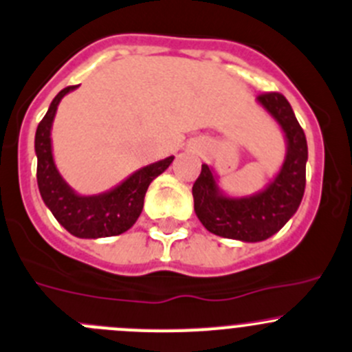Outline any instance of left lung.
I'll return each mask as SVG.
<instances>
[{"label":"left lung","instance_id":"obj_1","mask_svg":"<svg viewBox=\"0 0 352 352\" xmlns=\"http://www.w3.org/2000/svg\"><path fill=\"white\" fill-rule=\"evenodd\" d=\"M282 129L285 138L284 163L265 189L251 196L232 197L218 186V177L204 163L192 186L194 211L211 234L242 242H259L277 234L301 204L306 186L308 144L292 107L282 94L256 98Z\"/></svg>","mask_w":352,"mask_h":352}]
</instances>
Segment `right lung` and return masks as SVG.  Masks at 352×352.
<instances>
[{"instance_id": "right-lung-1", "label": "right lung", "mask_w": 352, "mask_h": 352, "mask_svg": "<svg viewBox=\"0 0 352 352\" xmlns=\"http://www.w3.org/2000/svg\"><path fill=\"white\" fill-rule=\"evenodd\" d=\"M77 87L78 85H70L60 91L37 125L34 141L37 156V186L44 204L50 208L58 223L75 237L100 239L120 235L138 221L149 184L168 168L173 156L135 170L132 175L107 192L93 196L75 192L54 165L51 127L60 101Z\"/></svg>"}]
</instances>
